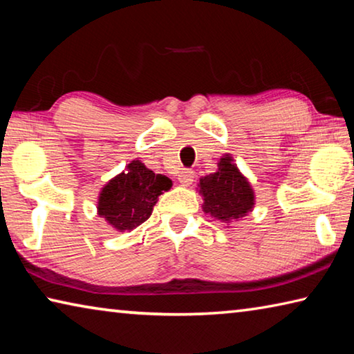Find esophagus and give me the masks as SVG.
Returning a JSON list of instances; mask_svg holds the SVG:
<instances>
[{
	"label": "esophagus",
	"instance_id": "1",
	"mask_svg": "<svg viewBox=\"0 0 354 354\" xmlns=\"http://www.w3.org/2000/svg\"><path fill=\"white\" fill-rule=\"evenodd\" d=\"M178 179H179V183H181L183 185H185V187H187V185H192V183L195 181V173L192 171V170H181L179 171V175H178Z\"/></svg>",
	"mask_w": 354,
	"mask_h": 354
}]
</instances>
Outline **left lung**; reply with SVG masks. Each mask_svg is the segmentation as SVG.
Returning a JSON list of instances; mask_svg holds the SVG:
<instances>
[{"mask_svg": "<svg viewBox=\"0 0 354 354\" xmlns=\"http://www.w3.org/2000/svg\"><path fill=\"white\" fill-rule=\"evenodd\" d=\"M198 194L203 196V212L226 225L242 220L256 205L254 190L231 154L221 156L217 171L200 178Z\"/></svg>", "mask_w": 354, "mask_h": 354, "instance_id": "obj_1", "label": "left lung"}]
</instances>
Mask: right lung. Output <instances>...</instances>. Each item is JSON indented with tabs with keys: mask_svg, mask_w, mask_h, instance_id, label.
<instances>
[{
	"mask_svg": "<svg viewBox=\"0 0 354 354\" xmlns=\"http://www.w3.org/2000/svg\"><path fill=\"white\" fill-rule=\"evenodd\" d=\"M171 179L156 175L139 159L100 190L97 214L118 232L133 231L149 218L159 195L171 189Z\"/></svg>",
	"mask_w": 354,
	"mask_h": 354,
	"instance_id": "1",
	"label": "right lung"
}]
</instances>
